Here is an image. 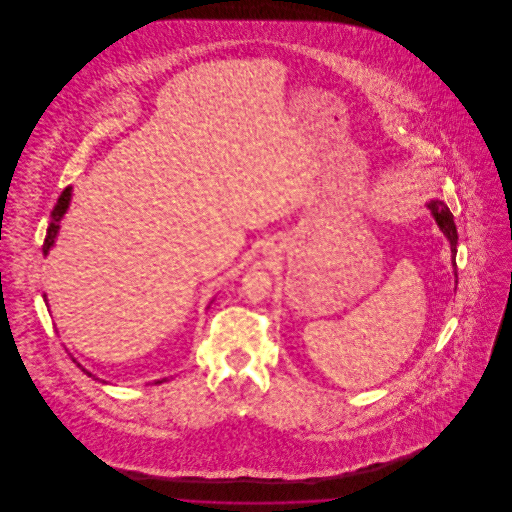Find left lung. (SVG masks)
<instances>
[{
	"mask_svg": "<svg viewBox=\"0 0 512 512\" xmlns=\"http://www.w3.org/2000/svg\"><path fill=\"white\" fill-rule=\"evenodd\" d=\"M428 207H430L434 219L438 222L441 232L447 236V240H449V244H451V253H453L451 259H453V267H455V274H457V261H455V257H457V240H459V234H457V226H455L453 215H451V211L447 209V205H445L443 201H432Z\"/></svg>",
	"mask_w": 512,
	"mask_h": 512,
	"instance_id": "left-lung-1",
	"label": "left lung"
}]
</instances>
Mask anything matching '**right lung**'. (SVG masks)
<instances>
[{
    "instance_id": "right-lung-1",
    "label": "right lung",
    "mask_w": 512,
    "mask_h": 512,
    "mask_svg": "<svg viewBox=\"0 0 512 512\" xmlns=\"http://www.w3.org/2000/svg\"><path fill=\"white\" fill-rule=\"evenodd\" d=\"M71 186H67L65 190H63V194L59 195V199H57V205L53 207V213H51V222H49L48 226V234H46V240H44V245H42V251H44V255H48L49 249H51V245L55 244V238H57V232H59V220L63 219V215L67 213V209H69V203H71ZM76 363V361H74ZM88 376H92L86 368H82ZM167 378H163V380H159V382H155V384H161V382H165Z\"/></svg>"
}]
</instances>
